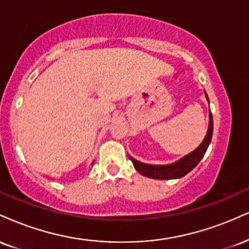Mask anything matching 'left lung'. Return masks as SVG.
Segmentation results:
<instances>
[{"label":"left lung","instance_id":"8db88e82","mask_svg":"<svg viewBox=\"0 0 249 249\" xmlns=\"http://www.w3.org/2000/svg\"><path fill=\"white\" fill-rule=\"evenodd\" d=\"M205 96L206 100L209 102V97L206 92ZM212 133H213V119H212V113L210 111V113H209V128L204 140L195 151L185 155L182 159H179L176 162L170 164H148L140 162V161L136 160V159L130 157V155H128V158L132 161L137 172H139L143 176H147V178L155 179H173L183 178L184 175L191 172L198 164L199 161L202 160L203 157H204L206 149H208L211 142Z\"/></svg>","mask_w":249,"mask_h":249}]
</instances>
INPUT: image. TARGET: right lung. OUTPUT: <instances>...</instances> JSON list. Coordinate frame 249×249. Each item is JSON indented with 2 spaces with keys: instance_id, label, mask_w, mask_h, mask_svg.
Returning <instances> with one entry per match:
<instances>
[{
  "instance_id": "add662e5",
  "label": "right lung",
  "mask_w": 249,
  "mask_h": 249,
  "mask_svg": "<svg viewBox=\"0 0 249 249\" xmlns=\"http://www.w3.org/2000/svg\"><path fill=\"white\" fill-rule=\"evenodd\" d=\"M92 163H94V162H92Z\"/></svg>"
}]
</instances>
